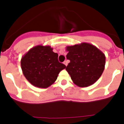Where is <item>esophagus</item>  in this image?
I'll list each match as a JSON object with an SVG mask.
<instances>
[{
	"label": "esophagus",
	"instance_id": "obj_1",
	"mask_svg": "<svg viewBox=\"0 0 124 124\" xmlns=\"http://www.w3.org/2000/svg\"><path fill=\"white\" fill-rule=\"evenodd\" d=\"M68 60H65L64 62V64L66 66H68Z\"/></svg>",
	"mask_w": 124,
	"mask_h": 124
}]
</instances>
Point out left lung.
Returning a JSON list of instances; mask_svg holds the SVG:
<instances>
[{
	"mask_svg": "<svg viewBox=\"0 0 124 124\" xmlns=\"http://www.w3.org/2000/svg\"><path fill=\"white\" fill-rule=\"evenodd\" d=\"M67 59L70 60L66 68L77 85L87 87L96 82L104 71L106 56L96 47L88 43L66 47Z\"/></svg>",
	"mask_w": 124,
	"mask_h": 124,
	"instance_id": "8db88e82",
	"label": "left lung"
}]
</instances>
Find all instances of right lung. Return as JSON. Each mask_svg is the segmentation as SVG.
I'll return each mask as SVG.
<instances>
[{"mask_svg":"<svg viewBox=\"0 0 124 124\" xmlns=\"http://www.w3.org/2000/svg\"><path fill=\"white\" fill-rule=\"evenodd\" d=\"M58 54L49 46L39 45L28 51L21 59V68L26 78L33 85L47 88L56 81L66 68L58 60Z\"/></svg>","mask_w":124,"mask_h":124,"instance_id":"obj_1","label":"right lung"}]
</instances>
